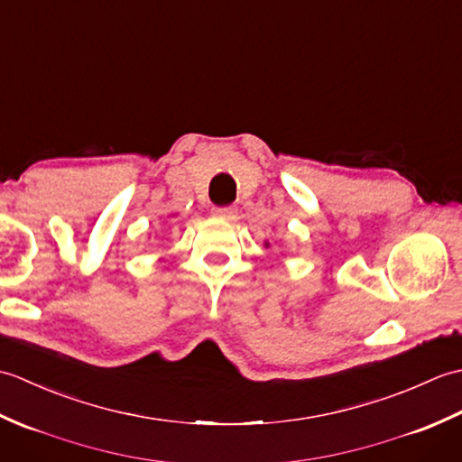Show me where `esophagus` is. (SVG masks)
<instances>
[{
  "mask_svg": "<svg viewBox=\"0 0 462 462\" xmlns=\"http://www.w3.org/2000/svg\"><path fill=\"white\" fill-rule=\"evenodd\" d=\"M212 214L216 216V218L232 220V218H236L238 208H236V206H214V208H212Z\"/></svg>",
  "mask_w": 462,
  "mask_h": 462,
  "instance_id": "esophagus-1",
  "label": "esophagus"
}]
</instances>
